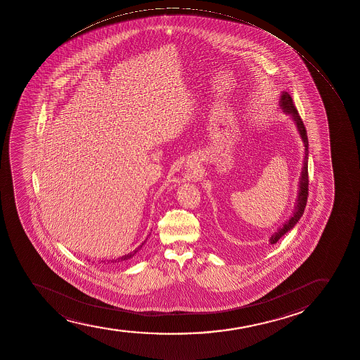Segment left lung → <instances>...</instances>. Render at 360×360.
Segmentation results:
<instances>
[{"label": "left lung", "instance_id": "obj_1", "mask_svg": "<svg viewBox=\"0 0 360 360\" xmlns=\"http://www.w3.org/2000/svg\"><path fill=\"white\" fill-rule=\"evenodd\" d=\"M278 105H280L282 112L288 114L292 117V120H293L294 124L297 127V133L302 138L305 151H304V162H302V173H300V178H299V185H297L299 188H297V200L294 204L293 214L290 215V219H287L285 224L277 228V231L274 233L273 236H270L269 243L271 245L276 244L277 241L281 239L285 233H288L290 229H293L294 226L299 222V219H302L304 210H305L306 202H307V195H309V169H307L309 168V141H307L305 126L302 124L297 108L294 107L293 99H292L288 92L282 91L281 97L278 101Z\"/></svg>", "mask_w": 360, "mask_h": 360}]
</instances>
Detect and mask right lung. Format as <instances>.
Returning <instances> with one entry per match:
<instances>
[{
	"label": "right lung",
	"instance_id": "1",
	"mask_svg": "<svg viewBox=\"0 0 360 360\" xmlns=\"http://www.w3.org/2000/svg\"><path fill=\"white\" fill-rule=\"evenodd\" d=\"M148 238H149V236H148ZM148 238H146V239H145L144 241H143V243H141V244L136 248V250H133L132 252L127 253V255H124V256L122 257H119L117 259H112V261L109 259V261H107V264L108 263H112V264H114V263H122V262L129 261L131 258H133V257L136 256V253L141 251V248H143L145 243L148 241ZM102 262H104V264H105V261Z\"/></svg>",
	"mask_w": 360,
	"mask_h": 360
}]
</instances>
